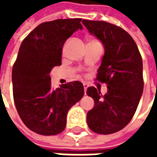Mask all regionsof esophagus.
I'll return each instance as SVG.
<instances>
[{
    "label": "esophagus",
    "mask_w": 157,
    "mask_h": 157,
    "mask_svg": "<svg viewBox=\"0 0 157 157\" xmlns=\"http://www.w3.org/2000/svg\"><path fill=\"white\" fill-rule=\"evenodd\" d=\"M83 86H84V92H85V94H86V89H87V87H88V84H87V83H86V82H84V83H83Z\"/></svg>",
    "instance_id": "34e87169"
}]
</instances>
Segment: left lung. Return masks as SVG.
Returning <instances> with one entry per match:
<instances>
[{
	"label": "left lung",
	"mask_w": 157,
	"mask_h": 157,
	"mask_svg": "<svg viewBox=\"0 0 157 157\" xmlns=\"http://www.w3.org/2000/svg\"><path fill=\"white\" fill-rule=\"evenodd\" d=\"M82 23L104 47L97 80L108 85L105 95L94 86L86 90L94 100L86 122L92 131L109 135L124 128L137 109L144 88L141 55L133 38L118 26L103 21Z\"/></svg>",
	"instance_id": "8db88e82"
}]
</instances>
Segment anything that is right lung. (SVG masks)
Wrapping results in <instances>:
<instances>
[{"label": "right lung", "instance_id": "1", "mask_svg": "<svg viewBox=\"0 0 157 157\" xmlns=\"http://www.w3.org/2000/svg\"><path fill=\"white\" fill-rule=\"evenodd\" d=\"M82 18L43 22L22 42L12 68L15 106L24 124L43 135L61 133L67 113L84 95L82 82L75 81L52 89L49 73L61 65L65 42L78 29Z\"/></svg>", "mask_w": 157, "mask_h": 157}]
</instances>
